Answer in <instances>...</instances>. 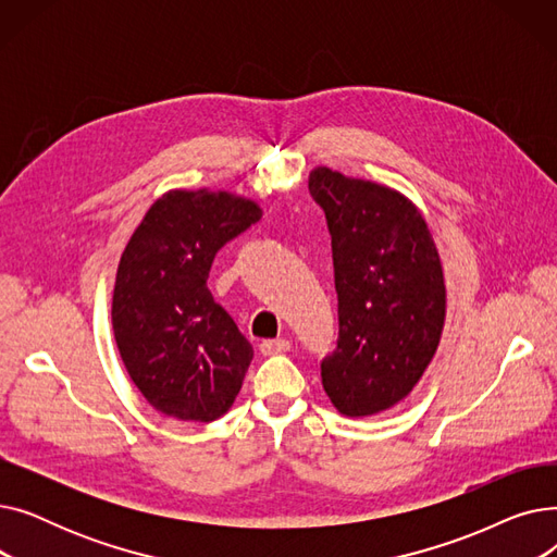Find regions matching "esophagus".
<instances>
[{
    "mask_svg": "<svg viewBox=\"0 0 557 557\" xmlns=\"http://www.w3.org/2000/svg\"><path fill=\"white\" fill-rule=\"evenodd\" d=\"M259 349H261L263 357L284 355V352H288V349H290V343L286 338H267V341H261Z\"/></svg>",
    "mask_w": 557,
    "mask_h": 557,
    "instance_id": "esophagus-1",
    "label": "esophagus"
}]
</instances>
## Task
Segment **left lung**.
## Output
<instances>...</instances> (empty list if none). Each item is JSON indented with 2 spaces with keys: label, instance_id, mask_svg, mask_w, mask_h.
I'll list each match as a JSON object with an SVG mask.
<instances>
[{
  "label": "left lung",
  "instance_id": "left-lung-1",
  "mask_svg": "<svg viewBox=\"0 0 557 557\" xmlns=\"http://www.w3.org/2000/svg\"><path fill=\"white\" fill-rule=\"evenodd\" d=\"M309 191L332 234L338 296V347L320 363L323 388L347 418L382 413L416 388L441 343V255L397 189L315 166Z\"/></svg>",
  "mask_w": 557,
  "mask_h": 557
}]
</instances>
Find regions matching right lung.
Listing matches in <instances>:
<instances>
[{
  "mask_svg": "<svg viewBox=\"0 0 557 557\" xmlns=\"http://www.w3.org/2000/svg\"><path fill=\"white\" fill-rule=\"evenodd\" d=\"M261 219L244 196L162 194L128 239L112 294V332L133 384L156 411L214 422L237 399L252 345L214 302V255Z\"/></svg>",
  "mask_w": 557,
  "mask_h": 557,
  "instance_id": "right-lung-1",
  "label": "right lung"
}]
</instances>
